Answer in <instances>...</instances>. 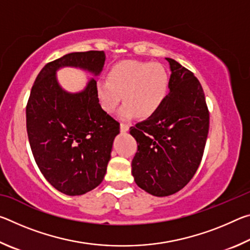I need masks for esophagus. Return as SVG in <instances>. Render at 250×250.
Segmentation results:
<instances>
[{"instance_id":"34e87169","label":"esophagus","mask_w":250,"mask_h":250,"mask_svg":"<svg viewBox=\"0 0 250 250\" xmlns=\"http://www.w3.org/2000/svg\"><path fill=\"white\" fill-rule=\"evenodd\" d=\"M120 129L122 132H126V131L129 130V125L124 124V122H122V124H120Z\"/></svg>"}]
</instances>
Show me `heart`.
Returning a JSON list of instances; mask_svg holds the SVG:
<instances>
[{
  "instance_id": "obj_1",
  "label": "heart",
  "mask_w": 250,
  "mask_h": 250,
  "mask_svg": "<svg viewBox=\"0 0 250 250\" xmlns=\"http://www.w3.org/2000/svg\"><path fill=\"white\" fill-rule=\"evenodd\" d=\"M170 78L162 65L156 62L125 61L109 70L108 80L97 83V96L101 107L113 112L122 100L121 119H130L138 113L149 118L158 111L168 94Z\"/></svg>"
}]
</instances>
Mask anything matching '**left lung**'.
Masks as SVG:
<instances>
[{"mask_svg":"<svg viewBox=\"0 0 250 250\" xmlns=\"http://www.w3.org/2000/svg\"><path fill=\"white\" fill-rule=\"evenodd\" d=\"M168 94L153 116L130 128L138 151L132 175L139 188L163 197L179 192L200 166L209 113L198 79L172 58Z\"/></svg>","mask_w":250,"mask_h":250,"instance_id":"8db88e82","label":"left lung"}]
</instances>
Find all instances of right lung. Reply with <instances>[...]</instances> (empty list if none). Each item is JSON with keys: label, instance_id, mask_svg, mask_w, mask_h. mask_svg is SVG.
Masks as SVG:
<instances>
[{"label": "right lung", "instance_id": "right-lung-1", "mask_svg": "<svg viewBox=\"0 0 250 250\" xmlns=\"http://www.w3.org/2000/svg\"><path fill=\"white\" fill-rule=\"evenodd\" d=\"M104 52L70 53L45 65L34 83L26 107V128L34 159L57 191L83 195L103 182L120 125L101 108L97 77ZM65 66L94 76L78 93L65 91L57 71Z\"/></svg>", "mask_w": 250, "mask_h": 250}]
</instances>
